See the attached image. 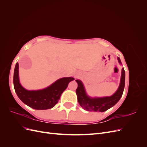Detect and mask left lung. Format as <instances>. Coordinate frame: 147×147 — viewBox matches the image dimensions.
Instances as JSON below:
<instances>
[{"mask_svg":"<svg viewBox=\"0 0 147 147\" xmlns=\"http://www.w3.org/2000/svg\"><path fill=\"white\" fill-rule=\"evenodd\" d=\"M118 60L119 63L121 64L119 57H118ZM76 82L78 83V87L76 90L77 99L81 107L84 109L90 112L93 111V112H103L112 107L121 99L125 84V71L124 68L122 69L119 88L115 93L110 97H94V98L89 97L86 94L82 82L80 80H76Z\"/></svg>","mask_w":147,"mask_h":147,"instance_id":"1","label":"left lung"}]
</instances>
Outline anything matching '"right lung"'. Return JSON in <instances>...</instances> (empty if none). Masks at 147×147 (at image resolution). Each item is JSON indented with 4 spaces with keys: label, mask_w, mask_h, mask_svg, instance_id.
<instances>
[{
    "label": "right lung",
    "mask_w": 147,
    "mask_h": 147,
    "mask_svg": "<svg viewBox=\"0 0 147 147\" xmlns=\"http://www.w3.org/2000/svg\"><path fill=\"white\" fill-rule=\"evenodd\" d=\"M74 80L73 77H64L43 90L29 91L22 86L20 83L19 64L18 63L13 75V84L17 96L23 103L36 110L53 108L58 102L61 95L67 88L69 82Z\"/></svg>",
    "instance_id": "right-lung-1"
}]
</instances>
